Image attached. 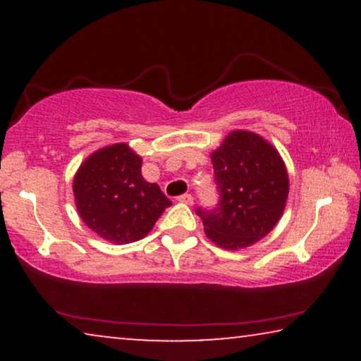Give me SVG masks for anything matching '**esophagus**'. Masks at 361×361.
<instances>
[{"label":"esophagus","instance_id":"obj_1","mask_svg":"<svg viewBox=\"0 0 361 361\" xmlns=\"http://www.w3.org/2000/svg\"><path fill=\"white\" fill-rule=\"evenodd\" d=\"M177 200H179L180 204H185V205H192V204H194V197H192L190 194H184V195L177 197Z\"/></svg>","mask_w":361,"mask_h":361}]
</instances>
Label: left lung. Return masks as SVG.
Returning a JSON list of instances; mask_svg holds the SVG:
<instances>
[{
  "mask_svg": "<svg viewBox=\"0 0 361 361\" xmlns=\"http://www.w3.org/2000/svg\"><path fill=\"white\" fill-rule=\"evenodd\" d=\"M220 202L197 210L216 246L238 251L258 243L284 214L289 176L279 151L253 131L235 130L212 151Z\"/></svg>",
  "mask_w": 361,
  "mask_h": 361,
  "instance_id": "1",
  "label": "left lung"
}]
</instances>
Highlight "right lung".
I'll return each mask as SVG.
<instances>
[{
    "mask_svg": "<svg viewBox=\"0 0 361 361\" xmlns=\"http://www.w3.org/2000/svg\"><path fill=\"white\" fill-rule=\"evenodd\" d=\"M126 142L92 152L73 176L77 212L88 228L115 245L142 240L172 202L141 174Z\"/></svg>",
    "mask_w": 361,
    "mask_h": 361,
    "instance_id": "add662e5",
    "label": "right lung"
}]
</instances>
